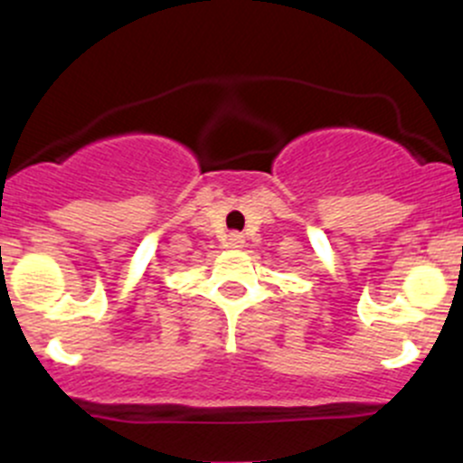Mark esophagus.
<instances>
[{"label": "esophagus", "mask_w": 463, "mask_h": 463, "mask_svg": "<svg viewBox=\"0 0 463 463\" xmlns=\"http://www.w3.org/2000/svg\"><path fill=\"white\" fill-rule=\"evenodd\" d=\"M228 244H231L232 249H241V246H244V235H240V232H231V240H228Z\"/></svg>", "instance_id": "obj_1"}]
</instances>
